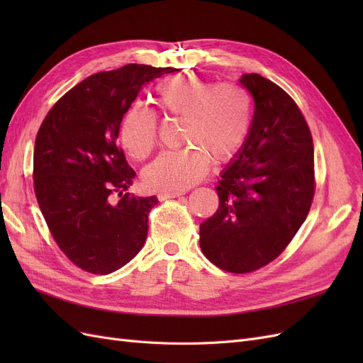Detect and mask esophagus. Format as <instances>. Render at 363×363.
<instances>
[{"instance_id": "esophagus-1", "label": "esophagus", "mask_w": 363, "mask_h": 363, "mask_svg": "<svg viewBox=\"0 0 363 363\" xmlns=\"http://www.w3.org/2000/svg\"><path fill=\"white\" fill-rule=\"evenodd\" d=\"M183 192H160L157 195V199L160 201H164V200H169V199H177V196H182Z\"/></svg>"}]
</instances>
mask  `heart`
<instances>
[{"label":"heart","instance_id":"obj_1","mask_svg":"<svg viewBox=\"0 0 363 363\" xmlns=\"http://www.w3.org/2000/svg\"><path fill=\"white\" fill-rule=\"evenodd\" d=\"M155 101L162 115L183 119L180 142L191 147L164 151L148 164L142 179L152 191L191 188L207 174L211 157L215 163L230 162L250 136L251 96L240 84L175 75L156 84ZM119 139L131 159H147L157 144L155 113L144 106H131L121 121Z\"/></svg>","mask_w":363,"mask_h":363}]
</instances>
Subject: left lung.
<instances>
[{
    "instance_id": "1",
    "label": "left lung",
    "mask_w": 363,
    "mask_h": 363,
    "mask_svg": "<svg viewBox=\"0 0 363 363\" xmlns=\"http://www.w3.org/2000/svg\"><path fill=\"white\" fill-rule=\"evenodd\" d=\"M240 84L255 100L244 148L221 174L219 206L200 224V247L213 265L247 274L289 245L315 194L313 140L292 98L259 74Z\"/></svg>"
}]
</instances>
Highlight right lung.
<instances>
[{
    "mask_svg": "<svg viewBox=\"0 0 363 363\" xmlns=\"http://www.w3.org/2000/svg\"><path fill=\"white\" fill-rule=\"evenodd\" d=\"M172 71L128 63L96 72L65 94L40 124L33 155L36 199L56 244L83 271L106 276L144 247L148 213L159 201L125 192L136 172L116 139L142 86Z\"/></svg>",
    "mask_w": 363,
    "mask_h": 363,
    "instance_id": "1",
    "label": "right lung"
}]
</instances>
